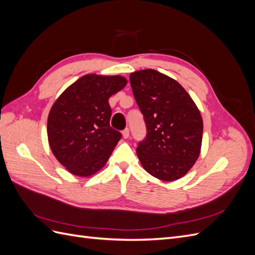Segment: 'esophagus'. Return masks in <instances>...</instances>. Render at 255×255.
I'll return each instance as SVG.
<instances>
[{
	"label": "esophagus",
	"mask_w": 255,
	"mask_h": 255,
	"mask_svg": "<svg viewBox=\"0 0 255 255\" xmlns=\"http://www.w3.org/2000/svg\"><path fill=\"white\" fill-rule=\"evenodd\" d=\"M122 135H123V138H128L129 137V129L128 128H126V129H123L122 130Z\"/></svg>",
	"instance_id": "obj_1"
}]
</instances>
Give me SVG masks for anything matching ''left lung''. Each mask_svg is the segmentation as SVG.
<instances>
[{"label": "left lung", "instance_id": "left-lung-1", "mask_svg": "<svg viewBox=\"0 0 255 255\" xmlns=\"http://www.w3.org/2000/svg\"><path fill=\"white\" fill-rule=\"evenodd\" d=\"M129 83L146 128L138 142V158L161 181L180 179L201 149L203 121L198 107L179 83L155 70L130 73Z\"/></svg>", "mask_w": 255, "mask_h": 255}]
</instances>
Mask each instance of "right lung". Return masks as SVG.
<instances>
[{
  "instance_id": "1",
  "label": "right lung",
  "mask_w": 255,
  "mask_h": 255,
  "mask_svg": "<svg viewBox=\"0 0 255 255\" xmlns=\"http://www.w3.org/2000/svg\"><path fill=\"white\" fill-rule=\"evenodd\" d=\"M127 85L122 76L87 74L56 100L48 117L51 150L68 171L89 176L99 171L121 139L111 125L109 99Z\"/></svg>"
}]
</instances>
